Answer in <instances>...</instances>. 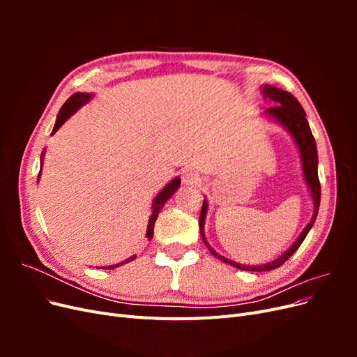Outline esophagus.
<instances>
[{
  "label": "esophagus",
  "mask_w": 357,
  "mask_h": 357,
  "mask_svg": "<svg viewBox=\"0 0 357 357\" xmlns=\"http://www.w3.org/2000/svg\"><path fill=\"white\" fill-rule=\"evenodd\" d=\"M181 181L185 183V185H197V183L201 181L199 172L195 168L188 167L181 171Z\"/></svg>",
  "instance_id": "1"
}]
</instances>
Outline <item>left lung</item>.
Listing matches in <instances>:
<instances>
[{
    "mask_svg": "<svg viewBox=\"0 0 357 357\" xmlns=\"http://www.w3.org/2000/svg\"><path fill=\"white\" fill-rule=\"evenodd\" d=\"M264 95L266 96V98L274 101V104H275L273 107H269L266 113L289 129L290 134L294 135L295 142L299 147L301 159H302V169H304L307 185L310 186L311 197H312V201H314V214H312V219L307 225V228L299 235V238L283 256H280L277 261L269 262L266 265L250 266V265L235 264L234 261H229V259H226V257L215 253L208 245L207 240H205V235H204V220H205V211H207V201L204 199L201 214H199V231H201L202 241L205 243V245L208 247V250L213 256L219 257L220 261H223L226 264L234 265L235 268L241 269V271H271V269L282 266L287 261V259L298 250L302 241L305 240V236L310 232L311 226L316 222L317 213H319V205H320V181H319V174H317V147H316V139H314V137H312L310 125L305 119L304 109H302V105L298 102V100L294 95L283 91V89H278V88H275V86H269V84L265 86Z\"/></svg>",
    "mask_w": 357,
    "mask_h": 357,
    "instance_id": "8db88e82",
    "label": "left lung"
}]
</instances>
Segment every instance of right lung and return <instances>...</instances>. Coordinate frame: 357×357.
Returning a JSON list of instances; mask_svg holds the SVG:
<instances>
[{
    "label": "right lung",
    "mask_w": 357,
    "mask_h": 357,
    "mask_svg": "<svg viewBox=\"0 0 357 357\" xmlns=\"http://www.w3.org/2000/svg\"><path fill=\"white\" fill-rule=\"evenodd\" d=\"M91 100V95L89 93H74V95H71L70 98L66 101V104L62 105V109L59 110V113H58V119H56V123H55V128H53V132H56L58 129L62 126V123L67 121V119L74 113V112H77L80 107L83 105V104H86ZM41 162H43V158H41ZM38 178H40V172H38ZM180 188V178H174L172 181H169L168 185L162 189V192L159 193V195L156 197V199H155V202H153V213H152V215H150V219H149V226H147V236H149V240L152 238L153 236V228H155V222H156V219H158V214H159V211L162 210V207H164V204L172 197V193H174L177 189ZM135 259V256H132V257H128V259H125V261L122 262V264H117V265H112V266H101L102 269H113V268H117V266H121V265H123V264H128V262H131V261H134Z\"/></svg>",
    "instance_id": "add662e5"
}]
</instances>
